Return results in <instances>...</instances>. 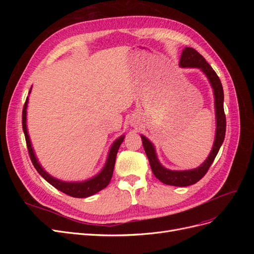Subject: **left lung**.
<instances>
[{
    "label": "left lung",
    "mask_w": 254,
    "mask_h": 254,
    "mask_svg": "<svg viewBox=\"0 0 254 254\" xmlns=\"http://www.w3.org/2000/svg\"><path fill=\"white\" fill-rule=\"evenodd\" d=\"M179 66L181 67H195L199 68L209 79L211 87L214 93V104H215V119H216V131H215V139L213 143V147L207 156L204 162L193 170L187 171H172L164 167L160 163L158 159L155 145H153L147 137L141 134L142 143L146 152V156L148 158L151 171L157 178L164 184L174 187H189L191 184H195L200 180L206 174L215 157L217 156L220 146L225 140L226 135V115L224 110V90L220 79L212 68V66L206 63L205 59L199 54L196 50L191 48L183 49Z\"/></svg>",
    "instance_id": "obj_1"
}]
</instances>
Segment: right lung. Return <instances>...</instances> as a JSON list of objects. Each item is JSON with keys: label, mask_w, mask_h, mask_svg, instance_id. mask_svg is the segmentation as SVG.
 Instances as JSON below:
<instances>
[{"label": "right lung", "mask_w": 254, "mask_h": 254, "mask_svg": "<svg viewBox=\"0 0 254 254\" xmlns=\"http://www.w3.org/2000/svg\"><path fill=\"white\" fill-rule=\"evenodd\" d=\"M30 91H32V88H30V90H29V94H30ZM27 104H28V96L26 98V102L24 104V108H23V112H22L23 132H24V135H25V140H26L27 149L29 152L30 160H32L35 168L37 170V172L41 175V177H43V178L47 180L50 184H52L54 188H56L60 191H63V193H64L68 196L75 197V198H86V197L92 196L108 186L111 178H112L115 159H117V153L119 151L121 144L125 139V135L124 134L121 135L119 139H117L113 142V144L111 145V147L109 149L106 163H105L104 167L102 168V171L99 172L97 175L93 176L90 179L83 180V181H74V182L63 181V180L55 178V177L51 176L42 167V165L40 164V162L38 161V159L36 157V153L34 151L33 145H32V142H30L29 134L27 131V125H26Z\"/></svg>", "instance_id": "right-lung-1"}]
</instances>
